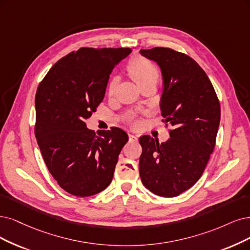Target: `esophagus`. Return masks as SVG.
I'll return each mask as SVG.
<instances>
[{
	"mask_svg": "<svg viewBox=\"0 0 250 250\" xmlns=\"http://www.w3.org/2000/svg\"><path fill=\"white\" fill-rule=\"evenodd\" d=\"M128 139H130V141L131 142H137L138 141V138L136 137V136H134V135H128Z\"/></svg>",
	"mask_w": 250,
	"mask_h": 250,
	"instance_id": "esophagus-1",
	"label": "esophagus"
}]
</instances>
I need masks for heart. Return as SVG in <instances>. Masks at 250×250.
<instances>
[{"mask_svg":"<svg viewBox=\"0 0 250 250\" xmlns=\"http://www.w3.org/2000/svg\"><path fill=\"white\" fill-rule=\"evenodd\" d=\"M127 71L133 79L139 84L140 86L144 85L145 83L151 81H158L159 79V70L154 64L144 57L137 55L131 59L127 62ZM119 82L118 76H113L109 81L108 84V94L112 96L116 89V86Z\"/></svg>","mask_w":250,"mask_h":250,"instance_id":"obj_1","label":"heart"}]
</instances>
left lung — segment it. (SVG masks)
I'll use <instances>...</instances> for the list:
<instances>
[{"instance_id": "8db88e82", "label": "left lung", "mask_w": 250, "mask_h": 250, "mask_svg": "<svg viewBox=\"0 0 250 250\" xmlns=\"http://www.w3.org/2000/svg\"><path fill=\"white\" fill-rule=\"evenodd\" d=\"M140 53L161 67L163 123L173 126L170 139L161 144L148 135L140 137V177L155 195L177 197L200 179L214 149L219 101L205 71L188 55L168 47Z\"/></svg>"}]
</instances>
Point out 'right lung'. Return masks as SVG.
<instances>
[{"mask_svg": "<svg viewBox=\"0 0 250 250\" xmlns=\"http://www.w3.org/2000/svg\"><path fill=\"white\" fill-rule=\"evenodd\" d=\"M131 51L81 47L55 62L37 88V142L52 177L73 196L96 195L112 181L127 134L115 126L95 133L85 120L103 101L116 63Z\"/></svg>", "mask_w": 250, "mask_h": 250, "instance_id": "1", "label": "right lung"}]
</instances>
